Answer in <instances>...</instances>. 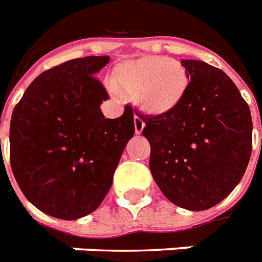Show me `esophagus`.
Listing matches in <instances>:
<instances>
[{"label": "esophagus", "mask_w": 262, "mask_h": 262, "mask_svg": "<svg viewBox=\"0 0 262 262\" xmlns=\"http://www.w3.org/2000/svg\"><path fill=\"white\" fill-rule=\"evenodd\" d=\"M144 126H145L144 121H143L140 117H135V132L137 133V135H140V133L143 132Z\"/></svg>", "instance_id": "34e87169"}]
</instances>
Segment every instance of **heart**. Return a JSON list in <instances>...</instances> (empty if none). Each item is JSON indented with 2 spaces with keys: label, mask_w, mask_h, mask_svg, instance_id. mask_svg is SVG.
I'll list each match as a JSON object with an SVG mask.
<instances>
[{
  "label": "heart",
  "mask_w": 262,
  "mask_h": 262,
  "mask_svg": "<svg viewBox=\"0 0 262 262\" xmlns=\"http://www.w3.org/2000/svg\"><path fill=\"white\" fill-rule=\"evenodd\" d=\"M113 83L119 93L135 97L144 113L166 115L184 100L189 78L177 60L148 56L121 63L114 71Z\"/></svg>",
  "instance_id": "heart-1"
}]
</instances>
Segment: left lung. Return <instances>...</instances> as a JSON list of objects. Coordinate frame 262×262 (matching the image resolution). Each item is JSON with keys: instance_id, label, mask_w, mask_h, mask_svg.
<instances>
[{"instance_id": "8db88e82", "label": "left lung", "mask_w": 262, "mask_h": 262, "mask_svg": "<svg viewBox=\"0 0 262 262\" xmlns=\"http://www.w3.org/2000/svg\"><path fill=\"white\" fill-rule=\"evenodd\" d=\"M188 91L166 115L137 114L151 145L149 169L163 195L187 210L210 209L232 192L251 155L250 108L232 79L199 60H183Z\"/></svg>"}]
</instances>
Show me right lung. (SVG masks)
Instances as JSON below:
<instances>
[{
	"label": "right lung",
	"instance_id": "obj_1",
	"mask_svg": "<svg viewBox=\"0 0 262 262\" xmlns=\"http://www.w3.org/2000/svg\"><path fill=\"white\" fill-rule=\"evenodd\" d=\"M108 61L86 56L43 71L12 113L13 176L30 202L56 219H81L100 206L135 135L132 105L115 119L100 110L110 96L96 74Z\"/></svg>",
	"mask_w": 262,
	"mask_h": 262
}]
</instances>
